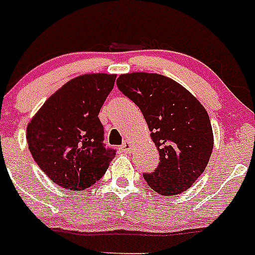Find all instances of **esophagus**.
<instances>
[{"label":"esophagus","instance_id":"esophagus-1","mask_svg":"<svg viewBox=\"0 0 255 255\" xmlns=\"http://www.w3.org/2000/svg\"><path fill=\"white\" fill-rule=\"evenodd\" d=\"M131 143L130 141H125V143L123 144V145L120 146V150L123 151V153H129L130 150H131Z\"/></svg>","mask_w":255,"mask_h":255}]
</instances>
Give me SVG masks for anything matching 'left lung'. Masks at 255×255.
<instances>
[{"label":"left lung","mask_w":255,"mask_h":255,"mask_svg":"<svg viewBox=\"0 0 255 255\" xmlns=\"http://www.w3.org/2000/svg\"><path fill=\"white\" fill-rule=\"evenodd\" d=\"M118 88L143 112L159 151V164L144 179L163 196L188 190L204 173L214 148L205 107L173 79L156 73L121 74Z\"/></svg>","instance_id":"8db88e82"}]
</instances>
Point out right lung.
<instances>
[{
    "instance_id": "add662e5",
    "label": "right lung",
    "mask_w": 255,
    "mask_h": 255,
    "mask_svg": "<svg viewBox=\"0 0 255 255\" xmlns=\"http://www.w3.org/2000/svg\"><path fill=\"white\" fill-rule=\"evenodd\" d=\"M116 74H83L49 97L27 125L30 153L44 173L67 190L100 181L116 150L104 144L100 110Z\"/></svg>"
}]
</instances>
